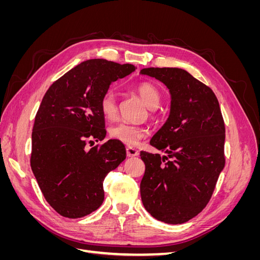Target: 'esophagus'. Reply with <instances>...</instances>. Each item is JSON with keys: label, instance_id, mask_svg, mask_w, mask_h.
Returning a JSON list of instances; mask_svg holds the SVG:
<instances>
[{"label": "esophagus", "instance_id": "34e87169", "mask_svg": "<svg viewBox=\"0 0 260 260\" xmlns=\"http://www.w3.org/2000/svg\"><path fill=\"white\" fill-rule=\"evenodd\" d=\"M125 152H127L128 157H135V156L139 155L138 149L135 147H131V146H128L127 148H125Z\"/></svg>", "mask_w": 260, "mask_h": 260}]
</instances>
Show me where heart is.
Segmentation results:
<instances>
[{
    "instance_id": "heart-1",
    "label": "heart",
    "mask_w": 260,
    "mask_h": 260,
    "mask_svg": "<svg viewBox=\"0 0 260 260\" xmlns=\"http://www.w3.org/2000/svg\"><path fill=\"white\" fill-rule=\"evenodd\" d=\"M136 90L148 108L154 109L158 107L161 95L157 86L151 82L143 81L137 85ZM100 111L107 119H115L118 115L116 91L109 89L103 93V95L100 99ZM108 133L109 137L118 142L125 145H136L145 137L146 131L140 125L121 121L113 124L109 128Z\"/></svg>"
}]
</instances>
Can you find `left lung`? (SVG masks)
Masks as SVG:
<instances>
[{"mask_svg":"<svg viewBox=\"0 0 260 260\" xmlns=\"http://www.w3.org/2000/svg\"><path fill=\"white\" fill-rule=\"evenodd\" d=\"M141 74L166 84L170 115L152 138L161 157L142 151L140 184L145 209L159 221L178 224L198 216L214 193L224 157V121L215 93L180 68H144Z\"/></svg>","mask_w":260,"mask_h":260,"instance_id":"1","label":"left lung"}]
</instances>
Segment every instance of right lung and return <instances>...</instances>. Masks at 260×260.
<instances>
[{"instance_id": "obj_1", "label": "right lung", "mask_w": 260, "mask_h": 260, "mask_svg": "<svg viewBox=\"0 0 260 260\" xmlns=\"http://www.w3.org/2000/svg\"><path fill=\"white\" fill-rule=\"evenodd\" d=\"M135 70L131 64L89 59L44 94L31 136L30 166L44 199L60 216L76 219L96 210L104 201L105 177L125 159V148L116 140L89 151L85 145L106 136L101 96Z\"/></svg>"}]
</instances>
